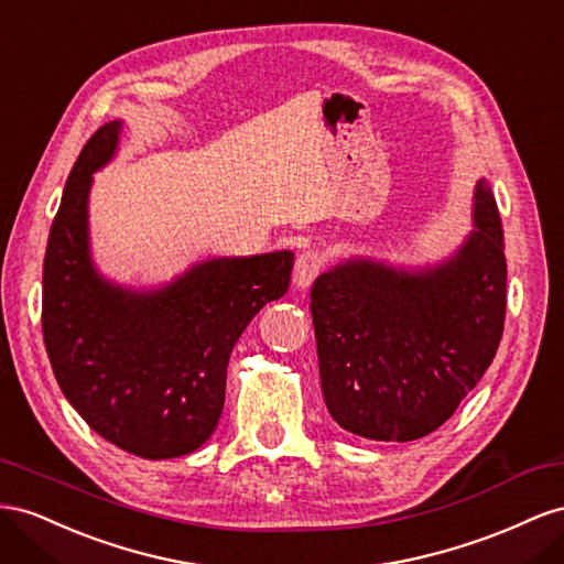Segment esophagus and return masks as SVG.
<instances>
[{
    "mask_svg": "<svg viewBox=\"0 0 564 564\" xmlns=\"http://www.w3.org/2000/svg\"><path fill=\"white\" fill-rule=\"evenodd\" d=\"M324 264H326V257H324V252H321V250H316V248L302 250L297 254L295 271H293L295 285H300V288L312 285L314 279L321 273V269H324Z\"/></svg>",
    "mask_w": 564,
    "mask_h": 564,
    "instance_id": "esophagus-1",
    "label": "esophagus"
}]
</instances>
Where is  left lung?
Returning a JSON list of instances; mask_svg holds the SVG:
<instances>
[{
    "instance_id": "obj_1",
    "label": "left lung",
    "mask_w": 564,
    "mask_h": 564,
    "mask_svg": "<svg viewBox=\"0 0 564 564\" xmlns=\"http://www.w3.org/2000/svg\"><path fill=\"white\" fill-rule=\"evenodd\" d=\"M501 215L479 182L454 260L406 273L347 262L314 281L321 390L335 423L376 442L442 427L496 357L506 321Z\"/></svg>"
}]
</instances>
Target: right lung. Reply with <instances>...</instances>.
Listing matches in <instances>:
<instances>
[{
    "mask_svg": "<svg viewBox=\"0 0 564 564\" xmlns=\"http://www.w3.org/2000/svg\"><path fill=\"white\" fill-rule=\"evenodd\" d=\"M118 132V120L94 132L63 188L42 269L44 347L96 434L141 458H176L215 432L231 349L285 295L293 252L205 262L149 295L104 283L89 262L87 193Z\"/></svg>",
    "mask_w": 564,
    "mask_h": 564,
    "instance_id": "right-lung-1",
    "label": "right lung"
}]
</instances>
